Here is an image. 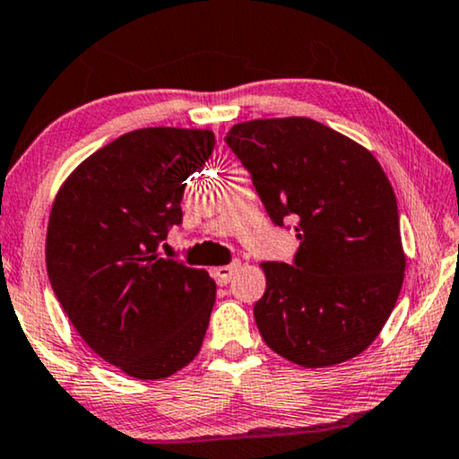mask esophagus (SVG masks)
I'll return each mask as SVG.
<instances>
[{"mask_svg": "<svg viewBox=\"0 0 459 459\" xmlns=\"http://www.w3.org/2000/svg\"><path fill=\"white\" fill-rule=\"evenodd\" d=\"M238 269H240V263H231V264H221V267H215V269H213L215 281H217L219 285H228Z\"/></svg>", "mask_w": 459, "mask_h": 459, "instance_id": "esophagus-1", "label": "esophagus"}]
</instances>
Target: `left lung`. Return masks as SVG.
Returning a JSON list of instances; mask_svg holds the SVG:
<instances>
[{
    "label": "left lung",
    "instance_id": "1",
    "mask_svg": "<svg viewBox=\"0 0 459 459\" xmlns=\"http://www.w3.org/2000/svg\"><path fill=\"white\" fill-rule=\"evenodd\" d=\"M273 223L294 219V263H263L255 321L275 354L307 368L362 354L403 283L400 213L373 152L310 117L236 124L225 136Z\"/></svg>",
    "mask_w": 459,
    "mask_h": 459
}]
</instances>
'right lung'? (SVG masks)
Segmentation results:
<instances>
[{
  "label": "right lung",
  "instance_id": "right-lung-1",
  "mask_svg": "<svg viewBox=\"0 0 459 459\" xmlns=\"http://www.w3.org/2000/svg\"><path fill=\"white\" fill-rule=\"evenodd\" d=\"M213 147L211 130H132L86 157L53 201L51 288L86 345L141 381L182 370L207 333L215 281L157 246L182 223L184 182Z\"/></svg>",
  "mask_w": 459,
  "mask_h": 459
}]
</instances>
